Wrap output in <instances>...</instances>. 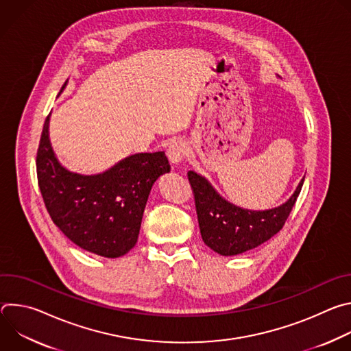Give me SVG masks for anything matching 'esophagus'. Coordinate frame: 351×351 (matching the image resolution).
<instances>
[{"label": "esophagus", "instance_id": "34e87169", "mask_svg": "<svg viewBox=\"0 0 351 351\" xmlns=\"http://www.w3.org/2000/svg\"><path fill=\"white\" fill-rule=\"evenodd\" d=\"M167 154H168V158H169V161H171L172 164H178V162L183 161V158H184L186 154H187L186 143L182 141V140H175V141H172V143L168 145Z\"/></svg>", "mask_w": 351, "mask_h": 351}]
</instances>
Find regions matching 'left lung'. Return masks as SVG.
<instances>
[{"label":"left lung","mask_w":351,"mask_h":351,"mask_svg":"<svg viewBox=\"0 0 351 351\" xmlns=\"http://www.w3.org/2000/svg\"><path fill=\"white\" fill-rule=\"evenodd\" d=\"M204 243L221 256H236L275 236L289 218L304 179L285 204L267 211H250L223 199L203 176L187 173Z\"/></svg>","instance_id":"left-lung-1"}]
</instances>
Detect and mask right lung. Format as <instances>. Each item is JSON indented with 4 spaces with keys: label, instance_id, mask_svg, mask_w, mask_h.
<instances>
[{
    "label": "right lung",
    "instance_id": "right-lung-1",
    "mask_svg": "<svg viewBox=\"0 0 351 351\" xmlns=\"http://www.w3.org/2000/svg\"><path fill=\"white\" fill-rule=\"evenodd\" d=\"M45 118L37 157V180L53 222L75 244L97 256L117 258L134 247L154 182L169 172L164 152L140 153L104 173L84 176L57 161Z\"/></svg>",
    "mask_w": 351,
    "mask_h": 351
}]
</instances>
